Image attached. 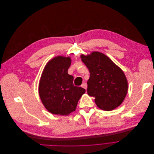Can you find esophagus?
Segmentation results:
<instances>
[{
  "label": "esophagus",
  "instance_id": "obj_1",
  "mask_svg": "<svg viewBox=\"0 0 154 154\" xmlns=\"http://www.w3.org/2000/svg\"><path fill=\"white\" fill-rule=\"evenodd\" d=\"M81 87H82V88H84V89H87V84H86V83H83L82 84V85H81Z\"/></svg>",
  "mask_w": 154,
  "mask_h": 154
}]
</instances>
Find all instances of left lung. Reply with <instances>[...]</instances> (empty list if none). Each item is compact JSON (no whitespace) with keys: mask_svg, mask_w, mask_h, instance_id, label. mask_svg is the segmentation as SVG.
I'll use <instances>...</instances> for the list:
<instances>
[{"mask_svg":"<svg viewBox=\"0 0 154 154\" xmlns=\"http://www.w3.org/2000/svg\"><path fill=\"white\" fill-rule=\"evenodd\" d=\"M81 58L90 73L87 94L95 98L98 107L110 111L119 106L128 90V82L123 71L108 56L99 51L81 54Z\"/></svg>","mask_w":154,"mask_h":154,"instance_id":"obj_1","label":"left lung"}]
</instances>
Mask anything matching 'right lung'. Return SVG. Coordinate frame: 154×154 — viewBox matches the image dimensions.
<instances>
[{"mask_svg":"<svg viewBox=\"0 0 154 154\" xmlns=\"http://www.w3.org/2000/svg\"><path fill=\"white\" fill-rule=\"evenodd\" d=\"M71 57L57 56L45 65L39 84V95L51 113L68 115L76 110L85 90L73 85V76L68 74Z\"/></svg>","mask_w":154,"mask_h":154,"instance_id":"add662e5","label":"right lung"}]
</instances>
